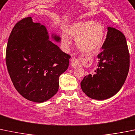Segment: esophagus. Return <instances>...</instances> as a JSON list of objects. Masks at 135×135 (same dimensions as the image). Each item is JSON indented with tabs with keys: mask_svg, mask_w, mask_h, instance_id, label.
Masks as SVG:
<instances>
[{
	"mask_svg": "<svg viewBox=\"0 0 135 135\" xmlns=\"http://www.w3.org/2000/svg\"><path fill=\"white\" fill-rule=\"evenodd\" d=\"M79 64H80V62H79V60L77 59V58H73L71 60V66L73 68H76Z\"/></svg>",
	"mask_w": 135,
	"mask_h": 135,
	"instance_id": "34e87169",
	"label": "esophagus"
}]
</instances>
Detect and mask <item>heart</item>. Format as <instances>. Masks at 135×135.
<instances>
[{"label": "heart", "mask_w": 135, "mask_h": 135, "mask_svg": "<svg viewBox=\"0 0 135 135\" xmlns=\"http://www.w3.org/2000/svg\"><path fill=\"white\" fill-rule=\"evenodd\" d=\"M66 33L75 38L76 45L84 52L91 53L101 47L105 36V30L101 23L97 21H84L74 23L66 28ZM65 45L70 44L66 35L62 36Z\"/></svg>", "instance_id": "obj_1"}]
</instances>
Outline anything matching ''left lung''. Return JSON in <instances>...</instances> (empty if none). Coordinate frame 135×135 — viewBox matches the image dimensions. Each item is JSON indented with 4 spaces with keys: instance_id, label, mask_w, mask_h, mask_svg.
<instances>
[{
    "instance_id": "1",
    "label": "left lung",
    "mask_w": 135,
    "mask_h": 135,
    "mask_svg": "<svg viewBox=\"0 0 135 135\" xmlns=\"http://www.w3.org/2000/svg\"><path fill=\"white\" fill-rule=\"evenodd\" d=\"M103 51L98 55V68L80 83L83 92L98 100L117 94L124 84L129 69V52L125 36L117 29L108 27Z\"/></svg>"
}]
</instances>
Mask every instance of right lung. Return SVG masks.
<instances>
[{"label":"right lung","instance_id":"1","mask_svg":"<svg viewBox=\"0 0 135 135\" xmlns=\"http://www.w3.org/2000/svg\"><path fill=\"white\" fill-rule=\"evenodd\" d=\"M59 42L60 37L52 35ZM71 56L50 40L45 26L23 18L12 29L6 63L17 91L26 99L46 101L56 94L59 77L67 70Z\"/></svg>","mask_w":135,"mask_h":135}]
</instances>
